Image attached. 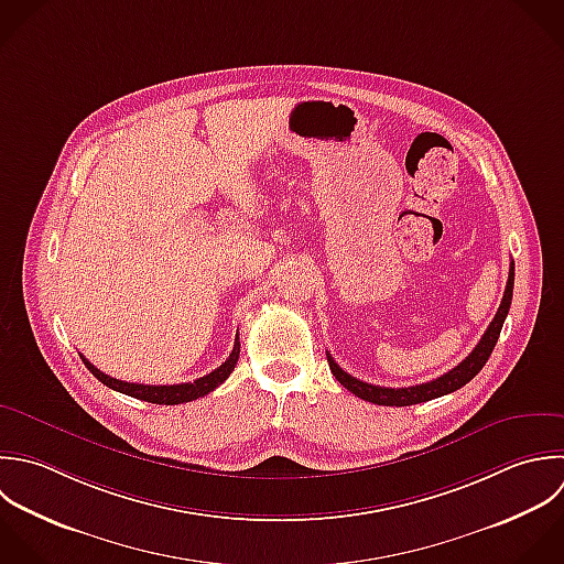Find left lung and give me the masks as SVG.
I'll return each instance as SVG.
<instances>
[{
    "instance_id": "left-lung-1",
    "label": "left lung",
    "mask_w": 564,
    "mask_h": 564,
    "mask_svg": "<svg viewBox=\"0 0 564 564\" xmlns=\"http://www.w3.org/2000/svg\"><path fill=\"white\" fill-rule=\"evenodd\" d=\"M512 292H514V261L510 265V276H508V285H506V294H503V301L499 305V312L497 316L492 318L490 327L486 329L484 338L479 340V345L473 349V354L462 360L455 369H451L448 373L431 380V382H424V384H415V387H402V389H391V387H376V384H369V382H362L354 376H349L347 371H343L338 367V362L332 358V354L327 351V362H329V369L332 373L336 376V380L347 389L351 391L354 395H358L360 400L365 402H371V404H378V406H411V404H422V402H429V400H435V398H442V395H448L457 389H462L464 384H468L481 369L484 365L488 362L499 336H501V329H503V323H506V316L510 312V305H512Z\"/></svg>"
}]
</instances>
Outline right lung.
<instances>
[{
	"label": "right lung",
	"mask_w": 564,
	"mask_h": 564,
	"mask_svg": "<svg viewBox=\"0 0 564 564\" xmlns=\"http://www.w3.org/2000/svg\"><path fill=\"white\" fill-rule=\"evenodd\" d=\"M83 358V356H80ZM239 360V334L235 336V347L230 351V356L226 358L224 365H219L215 371H210L208 376L204 378H197L195 382H184V384H133V382H122V380H116V378H109L105 376L100 369H96L87 358H83L85 367L91 371V376L96 380H100L105 387L118 391V393H124V395H131L135 400H144V402H151V404H166V406H173V404H184V402H193L197 398H204L208 395L210 391H215L235 369Z\"/></svg>",
	"instance_id": "obj_1"
}]
</instances>
